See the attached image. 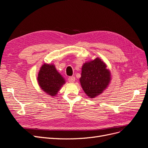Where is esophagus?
Listing matches in <instances>:
<instances>
[{
  "label": "esophagus",
  "instance_id": "obj_1",
  "mask_svg": "<svg viewBox=\"0 0 148 148\" xmlns=\"http://www.w3.org/2000/svg\"><path fill=\"white\" fill-rule=\"evenodd\" d=\"M69 82L70 83H73L75 81V78L74 77H70L69 78Z\"/></svg>",
  "mask_w": 148,
  "mask_h": 148
}]
</instances>
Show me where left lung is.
Segmentation results:
<instances>
[{
    "instance_id": "1",
    "label": "left lung",
    "mask_w": 148,
    "mask_h": 148,
    "mask_svg": "<svg viewBox=\"0 0 148 148\" xmlns=\"http://www.w3.org/2000/svg\"><path fill=\"white\" fill-rule=\"evenodd\" d=\"M106 65L99 58L84 64L80 83L84 92L92 98L100 95L110 80V73Z\"/></svg>"
}]
</instances>
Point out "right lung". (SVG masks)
Wrapping results in <instances>:
<instances>
[{"label":"right lung","mask_w":148,"mask_h":148,"mask_svg":"<svg viewBox=\"0 0 148 148\" xmlns=\"http://www.w3.org/2000/svg\"><path fill=\"white\" fill-rule=\"evenodd\" d=\"M38 81L40 87L49 95L55 96L65 82L57 71L55 66L44 64L38 73Z\"/></svg>","instance_id":"1"}]
</instances>
